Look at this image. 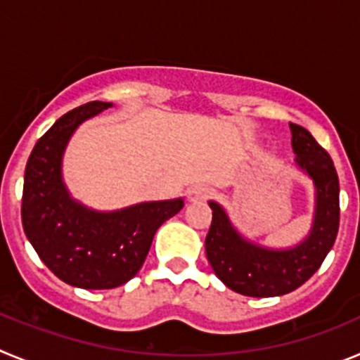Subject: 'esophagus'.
Returning a JSON list of instances; mask_svg holds the SVG:
<instances>
[{
  "mask_svg": "<svg viewBox=\"0 0 360 360\" xmlns=\"http://www.w3.org/2000/svg\"><path fill=\"white\" fill-rule=\"evenodd\" d=\"M211 187L209 186H203V184H196V186L189 187V191H187V198L191 200V202H198V200H205L211 196Z\"/></svg>",
  "mask_w": 360,
  "mask_h": 360,
  "instance_id": "1",
  "label": "esophagus"
}]
</instances>
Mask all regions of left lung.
Instances as JSON below:
<instances>
[{"label": "left lung", "instance_id": "left-lung-1", "mask_svg": "<svg viewBox=\"0 0 360 360\" xmlns=\"http://www.w3.org/2000/svg\"><path fill=\"white\" fill-rule=\"evenodd\" d=\"M295 162L314 180L316 219L310 236L290 250H269L245 241L227 214L211 202L212 221L205 252L214 274L231 290L250 297L288 294L316 274L335 243L339 231V176L330 155L304 128L290 124Z\"/></svg>", "mask_w": 360, "mask_h": 360}]
</instances>
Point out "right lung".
<instances>
[{
	"label": "right lung",
	"instance_id": "add662e5",
	"mask_svg": "<svg viewBox=\"0 0 360 360\" xmlns=\"http://www.w3.org/2000/svg\"><path fill=\"white\" fill-rule=\"evenodd\" d=\"M110 106L94 101L65 113L34 146L25 169L21 221L28 241L57 278L86 290L120 287L136 276L157 229L184 207L178 198L95 212L70 198L63 151L82 120Z\"/></svg>",
	"mask_w": 360,
	"mask_h": 360
}]
</instances>
